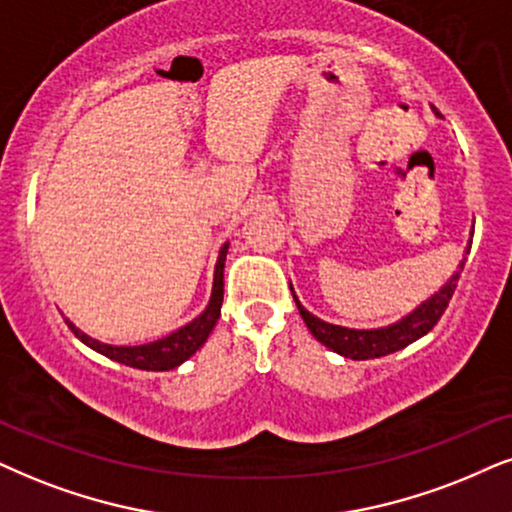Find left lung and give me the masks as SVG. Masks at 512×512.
Returning <instances> with one entry per match:
<instances>
[{
	"label": "left lung",
	"mask_w": 512,
	"mask_h": 512,
	"mask_svg": "<svg viewBox=\"0 0 512 512\" xmlns=\"http://www.w3.org/2000/svg\"><path fill=\"white\" fill-rule=\"evenodd\" d=\"M463 267H465V260L461 262V269L451 276V281L446 283L437 295H432L428 302L420 304L416 312L406 316V319H401L399 323H392V326L387 328H373V331H354V328L333 326V323L316 319L314 314H309L307 309L302 307L295 293L293 297H295L297 309H300V316L304 319V323H307L309 333H312L321 345H326L328 349H333V352H338L347 359H357V361L378 359V357H385V354L397 352V349H404L406 345H411V342L423 338L425 333H430L432 328L437 326V321L442 319L444 309L449 307V300L451 295H454Z\"/></svg>",
	"instance_id": "left-lung-1"
}]
</instances>
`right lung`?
Returning a JSON list of instances; mask_svg holds the SVG:
<instances>
[{"mask_svg": "<svg viewBox=\"0 0 512 512\" xmlns=\"http://www.w3.org/2000/svg\"><path fill=\"white\" fill-rule=\"evenodd\" d=\"M226 250H229V243H224V248L219 250L217 257V267H215V286H212V297L208 309L193 319L191 323H186L184 328L174 331L172 335H167L163 340L148 342V345H137V347H115V345H103L99 340H92L89 335H84L82 331H77L73 323H68L70 331L75 333V338H80L84 345H89L96 352L103 354V357L120 361V364L132 366V368H141V371H170V368H177L179 364H184L191 354H196L203 342L208 340V335L215 328V323L219 319V309H222V300H224V260H226Z\"/></svg>", "mask_w": 512, "mask_h": 512, "instance_id": "add662e5", "label": "right lung"}]
</instances>
